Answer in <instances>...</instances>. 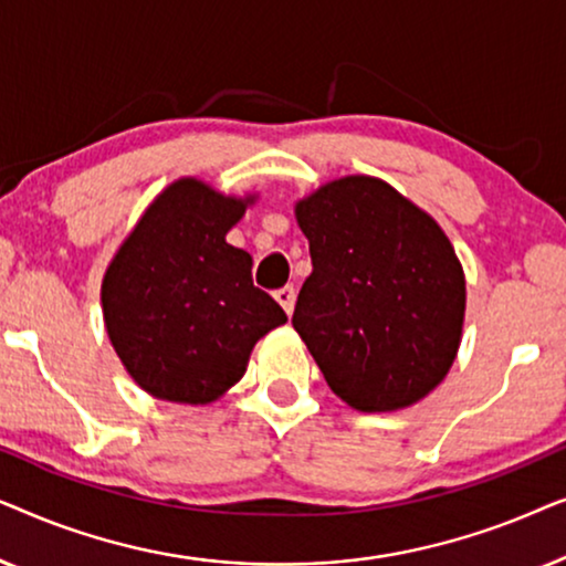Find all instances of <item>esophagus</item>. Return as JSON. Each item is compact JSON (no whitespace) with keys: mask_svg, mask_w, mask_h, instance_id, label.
<instances>
[{"mask_svg":"<svg viewBox=\"0 0 566 566\" xmlns=\"http://www.w3.org/2000/svg\"><path fill=\"white\" fill-rule=\"evenodd\" d=\"M275 301L285 308V314H293V306H296V289H293V285H283V289L275 291Z\"/></svg>","mask_w":566,"mask_h":566,"instance_id":"obj_1","label":"esophagus"}]
</instances>
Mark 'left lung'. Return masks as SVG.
<instances>
[{
	"label": "left lung",
	"instance_id": "obj_1",
	"mask_svg": "<svg viewBox=\"0 0 566 566\" xmlns=\"http://www.w3.org/2000/svg\"><path fill=\"white\" fill-rule=\"evenodd\" d=\"M312 275L293 327L329 389L358 412H397L451 370L467 275L428 211L370 175H345L296 200Z\"/></svg>",
	"mask_w": 566,
	"mask_h": 566
}]
</instances>
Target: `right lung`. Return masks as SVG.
I'll list each match as a JSON object with an SVG mask.
<instances>
[{
    "label": "right lung",
    "instance_id": "add662e5",
    "mask_svg": "<svg viewBox=\"0 0 566 566\" xmlns=\"http://www.w3.org/2000/svg\"><path fill=\"white\" fill-rule=\"evenodd\" d=\"M258 196L198 177L169 182L103 275V319L123 368L154 399L211 405L244 376L252 347L289 316L252 283L227 234Z\"/></svg>",
    "mask_w": 566,
    "mask_h": 566
}]
</instances>
